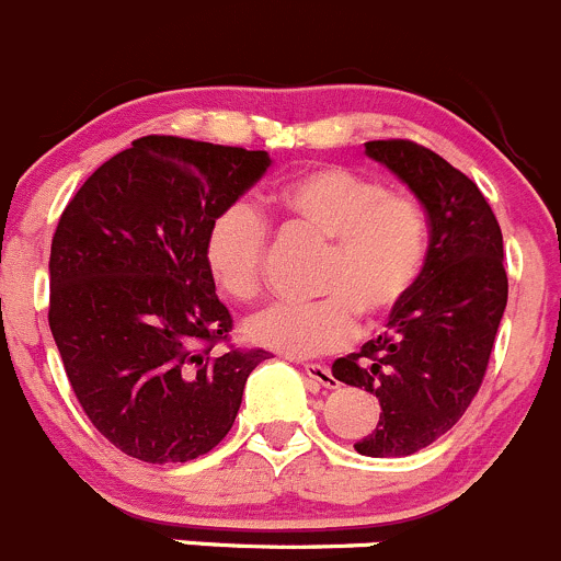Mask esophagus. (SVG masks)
<instances>
[{
    "label": "esophagus",
    "mask_w": 561,
    "mask_h": 561,
    "mask_svg": "<svg viewBox=\"0 0 561 561\" xmlns=\"http://www.w3.org/2000/svg\"><path fill=\"white\" fill-rule=\"evenodd\" d=\"M302 370H305V376H308V379L316 381V385H321V387H337V379H335V376H332V370L327 368V365L308 363V365H302Z\"/></svg>",
    "instance_id": "esophagus-1"
}]
</instances>
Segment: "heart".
I'll return each instance as SVG.
<instances>
[{"mask_svg":"<svg viewBox=\"0 0 561 561\" xmlns=\"http://www.w3.org/2000/svg\"><path fill=\"white\" fill-rule=\"evenodd\" d=\"M291 224L327 237L313 302H278L245 321V337L286 357H313L346 346L354 316L374 324L398 308L428 259V224L417 202L387 193L374 176L346 165H319L283 182L270 196ZM267 220L245 202L220 209L204 234V264L218 291L251 302L262 291Z\"/></svg>","mask_w":561,"mask_h":561,"instance_id":"1","label":"heart"}]
</instances>
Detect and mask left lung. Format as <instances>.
<instances>
[{"label":"left lung","mask_w":561,"mask_h":561,"mask_svg":"<svg viewBox=\"0 0 561 561\" xmlns=\"http://www.w3.org/2000/svg\"><path fill=\"white\" fill-rule=\"evenodd\" d=\"M428 215L431 245L420 280L385 335L332 363V376L379 398L376 431L359 456L401 458L453 428L477 396L507 308L502 229L480 187L445 158L412 141H368Z\"/></svg>","instance_id":"obj_1"}]
</instances>
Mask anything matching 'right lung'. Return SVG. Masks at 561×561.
<instances>
[{"mask_svg": "<svg viewBox=\"0 0 561 561\" xmlns=\"http://www.w3.org/2000/svg\"><path fill=\"white\" fill-rule=\"evenodd\" d=\"M262 149L144 136L79 187L51 242L48 324L94 428L125 456L185 463L234 425L267 352L213 346L231 316L204 264L215 215L251 191Z\"/></svg>", "mask_w": 561, "mask_h": 561, "instance_id": "1", "label": "right lung"}]
</instances>
